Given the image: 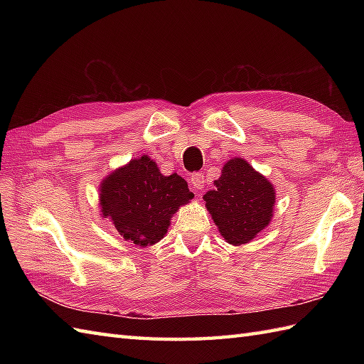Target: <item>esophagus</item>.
Wrapping results in <instances>:
<instances>
[{
    "mask_svg": "<svg viewBox=\"0 0 364 364\" xmlns=\"http://www.w3.org/2000/svg\"><path fill=\"white\" fill-rule=\"evenodd\" d=\"M191 184L196 191H202L205 188V176L202 173H194L191 176Z\"/></svg>",
    "mask_w": 364,
    "mask_h": 364,
    "instance_id": "esophagus-1",
    "label": "esophagus"
}]
</instances>
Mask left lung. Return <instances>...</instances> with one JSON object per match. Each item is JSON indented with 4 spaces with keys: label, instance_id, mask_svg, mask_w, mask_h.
<instances>
[{
    "label": "left lung",
    "instance_id": "8db88e82",
    "mask_svg": "<svg viewBox=\"0 0 364 364\" xmlns=\"http://www.w3.org/2000/svg\"><path fill=\"white\" fill-rule=\"evenodd\" d=\"M203 200L220 236L231 245L250 242L274 218V184L244 158L225 162Z\"/></svg>",
    "mask_w": 364,
    "mask_h": 364
}]
</instances>
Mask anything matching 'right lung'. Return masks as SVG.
<instances>
[{"instance_id": "1", "label": "right lung", "mask_w": 364, "mask_h": 364, "mask_svg": "<svg viewBox=\"0 0 364 364\" xmlns=\"http://www.w3.org/2000/svg\"><path fill=\"white\" fill-rule=\"evenodd\" d=\"M100 211L128 242L146 247L167 235L173 214L194 194L180 175H162L142 154L115 168L100 184Z\"/></svg>"}]
</instances>
